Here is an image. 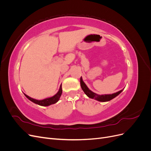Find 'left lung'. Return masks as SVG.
<instances>
[{
  "mask_svg": "<svg viewBox=\"0 0 151 151\" xmlns=\"http://www.w3.org/2000/svg\"><path fill=\"white\" fill-rule=\"evenodd\" d=\"M80 83H81V86L82 89L83 90L84 93L88 96L91 99H94L96 100H98L99 101H101V102H105V101H109L113 99L114 98H115L116 96L118 94H120L122 91L123 90H121L120 91H118V92L113 93L111 94H103V95H99L96 93H93V91H91L86 84L84 83V81H83V78L81 77V79H80Z\"/></svg>",
  "mask_w": 151,
  "mask_h": 151,
  "instance_id": "left-lung-1",
  "label": "left lung"
}]
</instances>
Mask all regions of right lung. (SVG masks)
Instances as JSON below:
<instances>
[{
    "label": "right lung",
    "mask_w": 151,
    "mask_h": 151,
    "mask_svg": "<svg viewBox=\"0 0 151 151\" xmlns=\"http://www.w3.org/2000/svg\"><path fill=\"white\" fill-rule=\"evenodd\" d=\"M62 84H61L60 86V89H59L58 93L55 95H54L52 97L44 99L42 100H37V99L30 98L29 96H28V95H26L25 94H24V95H25V96L28 99H29L31 101L35 103V104H39V105H40V106H49V105L56 103L58 101L59 99H60L61 95H62Z\"/></svg>",
    "instance_id": "1"
}]
</instances>
